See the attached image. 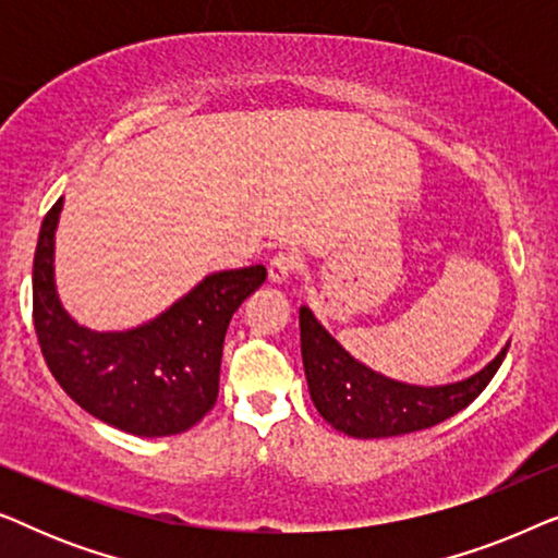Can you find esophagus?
I'll list each match as a JSON object with an SVG mask.
<instances>
[{"instance_id":"esophagus-1","label":"esophagus","mask_w":558,"mask_h":558,"mask_svg":"<svg viewBox=\"0 0 558 558\" xmlns=\"http://www.w3.org/2000/svg\"><path fill=\"white\" fill-rule=\"evenodd\" d=\"M302 266V256L292 248L277 251L269 262V279L271 281H287L292 274Z\"/></svg>"}]
</instances>
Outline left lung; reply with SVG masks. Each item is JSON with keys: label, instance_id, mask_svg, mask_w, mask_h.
I'll return each instance as SVG.
<instances>
[{"label": "left lung", "instance_id": "left-lung-1", "mask_svg": "<svg viewBox=\"0 0 558 558\" xmlns=\"http://www.w3.org/2000/svg\"><path fill=\"white\" fill-rule=\"evenodd\" d=\"M304 376L319 416L357 439L399 437L468 409L498 373L508 348L468 380L449 386H409L357 363L307 307L300 310Z\"/></svg>", "mask_w": 558, "mask_h": 558}]
</instances>
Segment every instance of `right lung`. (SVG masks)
Wrapping results in <instances>:
<instances>
[{
  "label": "right lung",
  "instance_id": "obj_1",
  "mask_svg": "<svg viewBox=\"0 0 558 558\" xmlns=\"http://www.w3.org/2000/svg\"><path fill=\"white\" fill-rule=\"evenodd\" d=\"M63 197L40 226L33 262V323L60 388L90 416L136 437L187 432L218 399L220 355L233 312L264 284L262 264L205 277L149 325L94 332L60 307L52 235Z\"/></svg>",
  "mask_w": 558,
  "mask_h": 558
}]
</instances>
